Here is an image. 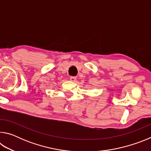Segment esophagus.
I'll return each instance as SVG.
<instances>
[{
  "label": "esophagus",
  "mask_w": 151,
  "mask_h": 151,
  "mask_svg": "<svg viewBox=\"0 0 151 151\" xmlns=\"http://www.w3.org/2000/svg\"><path fill=\"white\" fill-rule=\"evenodd\" d=\"M76 78L75 77V76H71V77L70 78V81L72 82H76Z\"/></svg>",
  "instance_id": "1"
}]
</instances>
